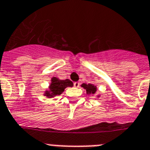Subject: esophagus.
<instances>
[{
    "mask_svg": "<svg viewBox=\"0 0 150 150\" xmlns=\"http://www.w3.org/2000/svg\"><path fill=\"white\" fill-rule=\"evenodd\" d=\"M74 85L75 87H79V86H80V83H79V82H75L74 83Z\"/></svg>",
    "mask_w": 150,
    "mask_h": 150,
    "instance_id": "1",
    "label": "esophagus"
}]
</instances>
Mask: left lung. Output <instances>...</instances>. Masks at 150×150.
I'll return each instance as SVG.
<instances>
[{
	"instance_id": "8db88e82",
	"label": "left lung",
	"mask_w": 150,
	"mask_h": 150,
	"mask_svg": "<svg viewBox=\"0 0 150 150\" xmlns=\"http://www.w3.org/2000/svg\"><path fill=\"white\" fill-rule=\"evenodd\" d=\"M81 86L83 88H84V89H86V94L95 95V93H96V91H97L96 86L93 85V84L83 83L81 85ZM97 97H98V98H99V97H100V95H98V96H97Z\"/></svg>"
}]
</instances>
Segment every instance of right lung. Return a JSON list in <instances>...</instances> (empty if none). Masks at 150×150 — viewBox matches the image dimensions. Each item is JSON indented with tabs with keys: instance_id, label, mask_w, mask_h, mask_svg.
<instances>
[{
	"instance_id": "add662e5",
	"label": "right lung",
	"mask_w": 150,
	"mask_h": 150,
	"mask_svg": "<svg viewBox=\"0 0 150 150\" xmlns=\"http://www.w3.org/2000/svg\"><path fill=\"white\" fill-rule=\"evenodd\" d=\"M73 86H74L73 82L69 79L60 80L59 78L53 76L51 79V83L48 86V89L45 91L43 95L48 98H53L62 94L67 87H73Z\"/></svg>"
}]
</instances>
